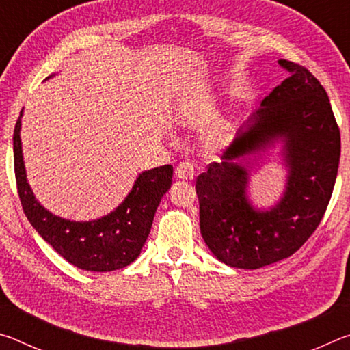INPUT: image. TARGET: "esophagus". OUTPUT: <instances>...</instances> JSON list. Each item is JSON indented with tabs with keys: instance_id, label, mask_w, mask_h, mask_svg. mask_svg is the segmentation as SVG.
Listing matches in <instances>:
<instances>
[{
	"instance_id": "34e87169",
	"label": "esophagus",
	"mask_w": 350,
	"mask_h": 350,
	"mask_svg": "<svg viewBox=\"0 0 350 350\" xmlns=\"http://www.w3.org/2000/svg\"><path fill=\"white\" fill-rule=\"evenodd\" d=\"M176 176L177 179H182V180H193L194 176H196V171H194L191 162L185 161V162H180L176 167Z\"/></svg>"
}]
</instances>
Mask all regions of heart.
Wrapping results in <instances>:
<instances>
[{"mask_svg":"<svg viewBox=\"0 0 350 350\" xmlns=\"http://www.w3.org/2000/svg\"><path fill=\"white\" fill-rule=\"evenodd\" d=\"M215 140H216V137H215Z\"/></svg>","mask_w":350,"mask_h":350,"instance_id":"b5f03b06","label":"heart"}]
</instances>
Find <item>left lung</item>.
<instances>
[{
    "label": "left lung",
    "mask_w": 350,
    "mask_h": 350,
    "mask_svg": "<svg viewBox=\"0 0 350 350\" xmlns=\"http://www.w3.org/2000/svg\"><path fill=\"white\" fill-rule=\"evenodd\" d=\"M288 77L262 100L244 128L196 180L200 233L211 253L234 269L286 259L310 238L327 208L338 173L341 139L327 94L304 66L280 60ZM283 142L288 182L269 211L246 196L247 159Z\"/></svg>",
    "instance_id": "1"
}]
</instances>
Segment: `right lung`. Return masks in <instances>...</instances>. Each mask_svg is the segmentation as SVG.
<instances>
[{"label": "right lung", "instance_id": "obj_1", "mask_svg": "<svg viewBox=\"0 0 350 350\" xmlns=\"http://www.w3.org/2000/svg\"><path fill=\"white\" fill-rule=\"evenodd\" d=\"M21 117L23 111L14 131V163L18 196L32 227L60 256L81 270L112 271L134 262L150 234L161 199L173 182V167L163 165L140 173L125 200L109 215L96 221H69L52 215L35 199L23 161Z\"/></svg>", "mask_w": 350, "mask_h": 350}]
</instances>
